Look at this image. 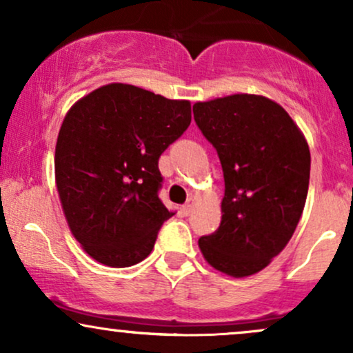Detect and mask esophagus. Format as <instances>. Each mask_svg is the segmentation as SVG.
<instances>
[{"instance_id":"34e87169","label":"esophagus","mask_w":353,"mask_h":353,"mask_svg":"<svg viewBox=\"0 0 353 353\" xmlns=\"http://www.w3.org/2000/svg\"><path fill=\"white\" fill-rule=\"evenodd\" d=\"M194 202H196V201H194V197H189L188 202L182 205V212H184L185 216H189V214H190V210H192V208H194Z\"/></svg>"}]
</instances>
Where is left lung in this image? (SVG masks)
<instances>
[{
	"instance_id": "left-lung-1",
	"label": "left lung",
	"mask_w": 353,
	"mask_h": 353,
	"mask_svg": "<svg viewBox=\"0 0 353 353\" xmlns=\"http://www.w3.org/2000/svg\"><path fill=\"white\" fill-rule=\"evenodd\" d=\"M194 121L216 148L224 172L221 225L199 239L214 269L230 277L261 272L292 237L310 177V151L275 101L232 94L196 103Z\"/></svg>"
}]
</instances>
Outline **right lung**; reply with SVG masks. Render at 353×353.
I'll return each instance as SVG.
<instances>
[{
  "instance_id": "right-lung-1",
  "label": "right lung",
  "mask_w": 353,
  "mask_h": 353,
  "mask_svg": "<svg viewBox=\"0 0 353 353\" xmlns=\"http://www.w3.org/2000/svg\"><path fill=\"white\" fill-rule=\"evenodd\" d=\"M190 124V103L111 83L64 116L54 152L61 208L88 255L129 267L151 254L164 221L159 157Z\"/></svg>"
}]
</instances>
